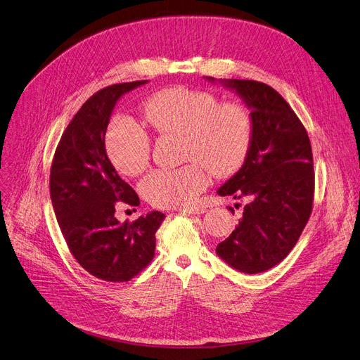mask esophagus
<instances>
[{"instance_id":"esophagus-1","label":"esophagus","mask_w":360,"mask_h":360,"mask_svg":"<svg viewBox=\"0 0 360 360\" xmlns=\"http://www.w3.org/2000/svg\"><path fill=\"white\" fill-rule=\"evenodd\" d=\"M183 214H204L207 210L204 208V207H200V205H192V207H188V208H183V210H180Z\"/></svg>"}]
</instances>
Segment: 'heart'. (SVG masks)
I'll return each instance as SVG.
<instances>
[{
    "mask_svg": "<svg viewBox=\"0 0 360 360\" xmlns=\"http://www.w3.org/2000/svg\"><path fill=\"white\" fill-rule=\"evenodd\" d=\"M141 112L153 131L183 134V158L192 161L174 169H156L141 181V195L155 207L189 205L207 188V169L215 177H229L247 160L252 122L242 105L219 103L208 91L179 85L148 97ZM106 149L122 174L136 177L148 168L150 140L131 120L118 118L110 124Z\"/></svg>",
    "mask_w": 360,
    "mask_h": 360,
    "instance_id": "heart-1",
    "label": "heart"
}]
</instances>
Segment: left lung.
Returning <instances> with one entry per match:
<instances>
[{
  "mask_svg": "<svg viewBox=\"0 0 360 360\" xmlns=\"http://www.w3.org/2000/svg\"><path fill=\"white\" fill-rule=\"evenodd\" d=\"M236 93L250 109L252 139L243 165L217 191L247 199L243 214L215 252L242 273H262L294 248L310 217L314 174L306 128L285 98L269 85L250 79H215Z\"/></svg>",
  "mask_w": 360,
  "mask_h": 360,
  "instance_id": "1",
  "label": "left lung"
}]
</instances>
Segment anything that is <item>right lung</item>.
<instances>
[{"mask_svg":"<svg viewBox=\"0 0 360 360\" xmlns=\"http://www.w3.org/2000/svg\"><path fill=\"white\" fill-rule=\"evenodd\" d=\"M146 82L115 84L93 94L69 122L51 165V204L69 251L108 282L130 281L150 263L165 219L160 211L133 223L115 217L117 202L137 207L140 199L109 161L105 136L118 100Z\"/></svg>","mask_w":360,"mask_h":360,"instance_id":"obj_1","label":"right lung"}]
</instances>
